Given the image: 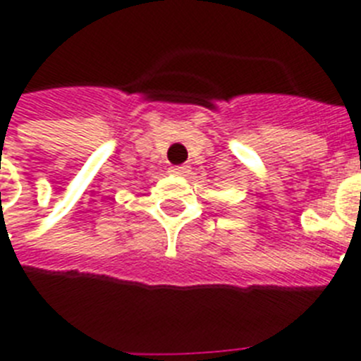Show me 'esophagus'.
I'll return each mask as SVG.
<instances>
[{"mask_svg":"<svg viewBox=\"0 0 361 361\" xmlns=\"http://www.w3.org/2000/svg\"><path fill=\"white\" fill-rule=\"evenodd\" d=\"M189 172H190L189 165H180V167L171 169V174H174V176H187Z\"/></svg>","mask_w":361,"mask_h":361,"instance_id":"obj_1","label":"esophagus"}]
</instances>
